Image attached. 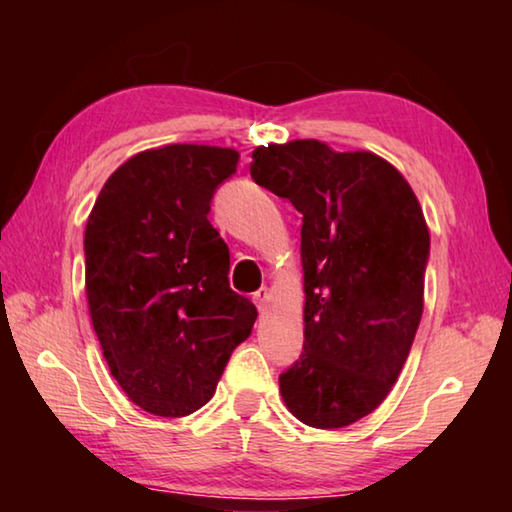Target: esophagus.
<instances>
[{"label":"esophagus","instance_id":"34e87169","mask_svg":"<svg viewBox=\"0 0 512 512\" xmlns=\"http://www.w3.org/2000/svg\"><path fill=\"white\" fill-rule=\"evenodd\" d=\"M268 298H271V293H268V289H266V287L257 289V291L253 293V300H255V305H257V309H259V311H264V309H266V305H268Z\"/></svg>","mask_w":512,"mask_h":512}]
</instances>
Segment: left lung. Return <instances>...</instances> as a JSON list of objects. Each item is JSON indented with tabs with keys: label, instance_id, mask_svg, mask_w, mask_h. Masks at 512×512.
Here are the masks:
<instances>
[{
	"label": "left lung",
	"instance_id": "left-lung-1",
	"mask_svg": "<svg viewBox=\"0 0 512 512\" xmlns=\"http://www.w3.org/2000/svg\"><path fill=\"white\" fill-rule=\"evenodd\" d=\"M250 176L302 214L305 352L280 375L282 400L309 427H348L386 400L418 332L422 207L391 162L318 140L257 146Z\"/></svg>",
	"mask_w": 512,
	"mask_h": 512
}]
</instances>
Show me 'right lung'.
<instances>
[{"label":"right lung","instance_id":"obj_1","mask_svg":"<svg viewBox=\"0 0 512 512\" xmlns=\"http://www.w3.org/2000/svg\"><path fill=\"white\" fill-rule=\"evenodd\" d=\"M235 149L167 144L128 158L85 225V296L103 357L131 402L183 418L212 400L257 309L230 289V250L207 221Z\"/></svg>","mask_w":512,"mask_h":512}]
</instances>
